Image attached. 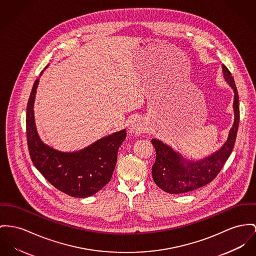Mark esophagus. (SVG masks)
<instances>
[{"mask_svg":"<svg viewBox=\"0 0 256 256\" xmlns=\"http://www.w3.org/2000/svg\"><path fill=\"white\" fill-rule=\"evenodd\" d=\"M146 125L144 122L140 118H134L131 121L130 126H129V131L133 134L138 135L140 133H144L146 131Z\"/></svg>","mask_w":256,"mask_h":256,"instance_id":"esophagus-1","label":"esophagus"}]
</instances>
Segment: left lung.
Here are the masks:
<instances>
[{"label":"left lung","mask_w":256,"mask_h":256,"mask_svg":"<svg viewBox=\"0 0 256 256\" xmlns=\"http://www.w3.org/2000/svg\"><path fill=\"white\" fill-rule=\"evenodd\" d=\"M225 82L234 91V122L229 131L228 138L222 148L216 152L200 160H188L182 154L174 150L163 142L152 138L156 159L152 166V178L158 188L170 194L186 193L210 184L222 170L232 152L235 144L238 120V95L234 78L229 70L222 65Z\"/></svg>","instance_id":"1"}]
</instances>
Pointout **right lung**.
I'll return each instance as SVG.
<instances>
[{"mask_svg":"<svg viewBox=\"0 0 256 256\" xmlns=\"http://www.w3.org/2000/svg\"><path fill=\"white\" fill-rule=\"evenodd\" d=\"M38 80L34 82L32 88L26 118L28 148L34 167L54 188L70 196H92L110 180L126 130L101 138L78 152L54 150L40 140L34 123V102Z\"/></svg>","mask_w":256,"mask_h":256,"instance_id":"right-lung-1","label":"right lung"}]
</instances>
